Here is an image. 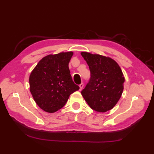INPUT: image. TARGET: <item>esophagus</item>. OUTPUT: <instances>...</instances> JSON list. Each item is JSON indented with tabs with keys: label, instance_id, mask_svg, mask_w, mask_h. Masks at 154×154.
<instances>
[{
	"label": "esophagus",
	"instance_id": "obj_1",
	"mask_svg": "<svg viewBox=\"0 0 154 154\" xmlns=\"http://www.w3.org/2000/svg\"><path fill=\"white\" fill-rule=\"evenodd\" d=\"M84 87V84L83 83H81L80 85H79V87H80V91H81L83 89V88Z\"/></svg>",
	"mask_w": 154,
	"mask_h": 154
}]
</instances>
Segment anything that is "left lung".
I'll list each match as a JSON object with an SVG mask.
<instances>
[{
	"instance_id": "1",
	"label": "left lung",
	"mask_w": 154,
	"mask_h": 154,
	"mask_svg": "<svg viewBox=\"0 0 154 154\" xmlns=\"http://www.w3.org/2000/svg\"><path fill=\"white\" fill-rule=\"evenodd\" d=\"M89 65L91 77L81 94L93 110L105 112L116 105L122 95L124 77L119 64L110 57L81 52Z\"/></svg>"
}]
</instances>
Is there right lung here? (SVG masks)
<instances>
[{"mask_svg":"<svg viewBox=\"0 0 154 154\" xmlns=\"http://www.w3.org/2000/svg\"><path fill=\"white\" fill-rule=\"evenodd\" d=\"M73 53L62 52L42 58L29 78L30 90L42 110L53 113L63 107L70 94L79 89L72 79L69 63Z\"/></svg>","mask_w":154,"mask_h":154,"instance_id":"add662e5","label":"right lung"}]
</instances>
